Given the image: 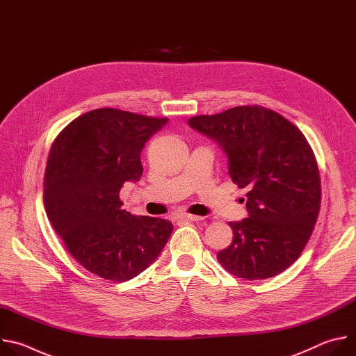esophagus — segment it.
<instances>
[{
    "label": "esophagus",
    "instance_id": "1",
    "mask_svg": "<svg viewBox=\"0 0 356 356\" xmlns=\"http://www.w3.org/2000/svg\"><path fill=\"white\" fill-rule=\"evenodd\" d=\"M177 218L184 220V221H198V220H201V217L193 216V214H180Z\"/></svg>",
    "mask_w": 356,
    "mask_h": 356
}]
</instances>
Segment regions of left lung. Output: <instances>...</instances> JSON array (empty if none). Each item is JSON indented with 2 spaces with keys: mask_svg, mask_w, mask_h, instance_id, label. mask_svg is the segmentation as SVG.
<instances>
[{
  "mask_svg": "<svg viewBox=\"0 0 356 356\" xmlns=\"http://www.w3.org/2000/svg\"><path fill=\"white\" fill-rule=\"evenodd\" d=\"M188 125L218 143L232 181L249 190L248 218L229 222L234 238L217 253L220 265L246 280L279 275L298 259L320 211L321 180L307 139L261 106L193 117Z\"/></svg>",
  "mask_w": 356,
  "mask_h": 356,
  "instance_id": "8db88e82",
  "label": "left lung"
}]
</instances>
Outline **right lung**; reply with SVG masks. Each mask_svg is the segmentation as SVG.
<instances>
[{
  "label": "right lung",
  "instance_id": "right-lung-1",
  "mask_svg": "<svg viewBox=\"0 0 356 356\" xmlns=\"http://www.w3.org/2000/svg\"><path fill=\"white\" fill-rule=\"evenodd\" d=\"M115 108H98L72 121L49 152L43 179L47 218L70 255L88 272L125 282L154 264L173 225L132 216L120 190L139 181L145 143L168 124Z\"/></svg>",
  "mask_w": 356,
  "mask_h": 356
}]
</instances>
